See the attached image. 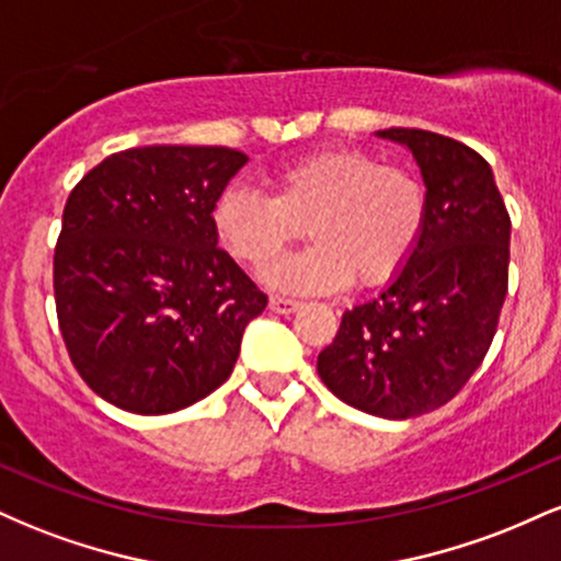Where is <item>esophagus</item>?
<instances>
[{
	"label": "esophagus",
	"instance_id": "obj_1",
	"mask_svg": "<svg viewBox=\"0 0 561 561\" xmlns=\"http://www.w3.org/2000/svg\"><path fill=\"white\" fill-rule=\"evenodd\" d=\"M268 308H272L274 313H295L300 308V302L293 300V298H272Z\"/></svg>",
	"mask_w": 561,
	"mask_h": 561
}]
</instances>
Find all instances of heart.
Instances as JSON below:
<instances>
[{"instance_id":"obj_1","label":"heart","mask_w":561,"mask_h":561,"mask_svg":"<svg viewBox=\"0 0 561 561\" xmlns=\"http://www.w3.org/2000/svg\"><path fill=\"white\" fill-rule=\"evenodd\" d=\"M427 186L414 171L382 165L358 147H332L272 173V197L229 186L214 205L218 242L237 261L268 266L302 237L311 244L274 263L266 282L289 293H327L390 282L414 255L427 227Z\"/></svg>"}]
</instances>
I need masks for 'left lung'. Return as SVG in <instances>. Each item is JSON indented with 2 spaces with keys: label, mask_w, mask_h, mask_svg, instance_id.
<instances>
[{
  "label": "left lung",
  "mask_w": 561,
  "mask_h": 561,
  "mask_svg": "<svg viewBox=\"0 0 561 561\" xmlns=\"http://www.w3.org/2000/svg\"><path fill=\"white\" fill-rule=\"evenodd\" d=\"M377 137L409 147L427 186V227L377 298L343 313L319 377L340 401L382 420L440 409L485 358L508 285V221L488 160L422 131Z\"/></svg>",
  "instance_id": "8db88e82"
}]
</instances>
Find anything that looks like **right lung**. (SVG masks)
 I'll return each mask as SVG.
<instances>
[{
    "label": "right lung",
    "instance_id": "1",
    "mask_svg": "<svg viewBox=\"0 0 561 561\" xmlns=\"http://www.w3.org/2000/svg\"><path fill=\"white\" fill-rule=\"evenodd\" d=\"M248 156L152 145L115 152L70 192L55 248L68 356L96 396L158 416L227 382L268 298L218 248L214 205Z\"/></svg>",
    "mask_w": 561,
    "mask_h": 561
}]
</instances>
